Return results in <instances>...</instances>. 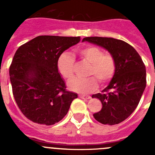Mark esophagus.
<instances>
[{
    "mask_svg": "<svg viewBox=\"0 0 155 155\" xmlns=\"http://www.w3.org/2000/svg\"><path fill=\"white\" fill-rule=\"evenodd\" d=\"M79 97L81 98H83V99H84V100H87V99H90V98H91V96H89V95H83V94H81V95H79Z\"/></svg>",
    "mask_w": 155,
    "mask_h": 155,
    "instance_id": "1",
    "label": "esophagus"
}]
</instances>
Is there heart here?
Here are the masks:
<instances>
[{
  "mask_svg": "<svg viewBox=\"0 0 155 155\" xmlns=\"http://www.w3.org/2000/svg\"><path fill=\"white\" fill-rule=\"evenodd\" d=\"M78 54L83 61L90 64L87 78H74L69 87L72 91L82 94L91 93L97 89L98 81L107 84L114 77L116 71V61L110 53H104L103 50L95 46H86L78 50ZM57 69L61 76L67 81L74 78L75 58L69 53H63L57 60Z\"/></svg>",
  "mask_w": 155,
  "mask_h": 155,
  "instance_id": "heart-1",
  "label": "heart"
}]
</instances>
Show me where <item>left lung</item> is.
<instances>
[{"label": "left lung", "instance_id": "obj_1", "mask_svg": "<svg viewBox=\"0 0 155 155\" xmlns=\"http://www.w3.org/2000/svg\"><path fill=\"white\" fill-rule=\"evenodd\" d=\"M83 41L105 48L116 59V73L109 85L92 95L102 104L101 111L93 116L105 125L120 124L132 114L141 98L147 83L144 64L136 50L120 39L94 36Z\"/></svg>", "mask_w": 155, "mask_h": 155}]
</instances>
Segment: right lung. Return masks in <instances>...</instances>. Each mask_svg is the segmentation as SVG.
Returning <instances> with one entry per match:
<instances>
[{
    "instance_id": "1",
    "label": "right lung",
    "mask_w": 155,
    "mask_h": 155,
    "mask_svg": "<svg viewBox=\"0 0 155 155\" xmlns=\"http://www.w3.org/2000/svg\"><path fill=\"white\" fill-rule=\"evenodd\" d=\"M81 37L39 35L21 45L9 68L12 92L26 118L50 126L61 121L76 93L66 89L57 69L61 54L78 43Z\"/></svg>"
}]
</instances>
